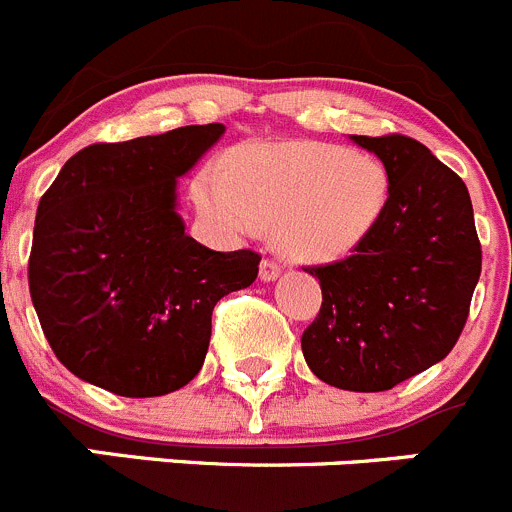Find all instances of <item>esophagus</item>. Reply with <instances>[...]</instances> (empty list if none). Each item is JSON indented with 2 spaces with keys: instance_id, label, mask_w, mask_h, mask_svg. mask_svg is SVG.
<instances>
[{
  "instance_id": "1",
  "label": "esophagus",
  "mask_w": 512,
  "mask_h": 512,
  "mask_svg": "<svg viewBox=\"0 0 512 512\" xmlns=\"http://www.w3.org/2000/svg\"><path fill=\"white\" fill-rule=\"evenodd\" d=\"M279 274H281V264H279V261H274V259H264V261H261V279H264V281H274V279H279Z\"/></svg>"
}]
</instances>
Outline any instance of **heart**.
Masks as SVG:
<instances>
[{"label":"heart","instance_id":"heart-1","mask_svg":"<svg viewBox=\"0 0 512 512\" xmlns=\"http://www.w3.org/2000/svg\"><path fill=\"white\" fill-rule=\"evenodd\" d=\"M218 170H201L191 196L223 236L276 226L299 261H334L359 246L387 208V170L377 158L326 143L243 145Z\"/></svg>","mask_w":512,"mask_h":512}]
</instances>
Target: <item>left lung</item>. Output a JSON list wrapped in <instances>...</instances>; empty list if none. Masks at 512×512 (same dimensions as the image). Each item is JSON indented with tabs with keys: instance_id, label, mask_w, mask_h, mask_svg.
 I'll use <instances>...</instances> for the list:
<instances>
[{
	"instance_id": "obj_1",
	"label": "left lung",
	"mask_w": 512,
	"mask_h": 512,
	"mask_svg": "<svg viewBox=\"0 0 512 512\" xmlns=\"http://www.w3.org/2000/svg\"><path fill=\"white\" fill-rule=\"evenodd\" d=\"M352 140L382 160L387 208L352 256L304 266L321 284V309L301 334V352L321 382L384 392L452 352L483 251L465 183L420 140Z\"/></svg>"
}]
</instances>
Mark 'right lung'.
Segmentation results:
<instances>
[{
    "label": "right lung",
    "mask_w": 512,
    "mask_h": 512,
    "mask_svg": "<svg viewBox=\"0 0 512 512\" xmlns=\"http://www.w3.org/2000/svg\"><path fill=\"white\" fill-rule=\"evenodd\" d=\"M221 135L211 123L87 145L40 198L29 296L85 382L120 397L180 389L203 367L213 306L259 276V253L211 251L175 213V178Z\"/></svg>",
    "instance_id": "1"
}]
</instances>
